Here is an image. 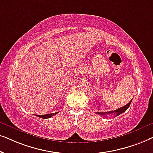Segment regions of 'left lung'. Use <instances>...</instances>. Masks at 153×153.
I'll return each instance as SVG.
<instances>
[{
	"label": "left lung",
	"mask_w": 153,
	"mask_h": 153,
	"mask_svg": "<svg viewBox=\"0 0 153 153\" xmlns=\"http://www.w3.org/2000/svg\"><path fill=\"white\" fill-rule=\"evenodd\" d=\"M131 100L129 102L128 104H126V105L123 106V107H120V108H118V109H116V110L112 111H109V112H104H104H102V113L96 112V114H97L98 115H101V116H104V117L106 116V115H114L115 116H119V115H120L121 114H123V113L126 111L127 108H128L129 107V106H130Z\"/></svg>",
	"instance_id": "obj_1"
}]
</instances>
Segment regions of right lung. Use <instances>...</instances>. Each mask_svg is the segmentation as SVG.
I'll use <instances>...</instances> for the list:
<instances>
[{"label": "right lung", "mask_w": 153, "mask_h": 153, "mask_svg": "<svg viewBox=\"0 0 153 153\" xmlns=\"http://www.w3.org/2000/svg\"><path fill=\"white\" fill-rule=\"evenodd\" d=\"M58 112H56V113H53V114H45V115H36V116L39 117V118H44V119H46V118H51V117L53 116L54 115L57 114Z\"/></svg>", "instance_id": "right-lung-1"}]
</instances>
